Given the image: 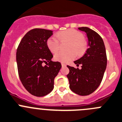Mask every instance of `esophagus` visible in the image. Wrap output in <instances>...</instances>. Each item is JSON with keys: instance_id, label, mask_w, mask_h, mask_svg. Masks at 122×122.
I'll list each match as a JSON object with an SVG mask.
<instances>
[{"instance_id": "esophagus-1", "label": "esophagus", "mask_w": 122, "mask_h": 122, "mask_svg": "<svg viewBox=\"0 0 122 122\" xmlns=\"http://www.w3.org/2000/svg\"><path fill=\"white\" fill-rule=\"evenodd\" d=\"M61 64H62V67H65V66H66V64L65 63H61Z\"/></svg>"}]
</instances>
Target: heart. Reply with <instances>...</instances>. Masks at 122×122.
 Returning a JSON list of instances; mask_svg holds the SVG:
<instances>
[{
    "label": "heart",
    "mask_w": 122,
    "mask_h": 122,
    "mask_svg": "<svg viewBox=\"0 0 122 122\" xmlns=\"http://www.w3.org/2000/svg\"><path fill=\"white\" fill-rule=\"evenodd\" d=\"M56 36L50 37L47 41V46L52 53H55L59 50L60 41L69 42L67 52L59 51L54 55V59L61 62H68L75 58L76 55L81 56L86 51L87 43L81 32L76 30L70 29L60 31L56 34ZM59 39V41L58 40Z\"/></svg>",
    "instance_id": "b5f03b06"
}]
</instances>
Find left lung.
Returning <instances> with one entry per match:
<instances>
[{"label":"left lung","mask_w":122,"mask_h":122,"mask_svg":"<svg viewBox=\"0 0 122 122\" xmlns=\"http://www.w3.org/2000/svg\"><path fill=\"white\" fill-rule=\"evenodd\" d=\"M85 32L89 41L86 53L74 61L81 69L67 65L69 72L67 75L71 90L77 95L86 96L97 90L102 80L107 67V58L104 41L98 33L89 27H78Z\"/></svg>","instance_id":"left-lung-1"}]
</instances>
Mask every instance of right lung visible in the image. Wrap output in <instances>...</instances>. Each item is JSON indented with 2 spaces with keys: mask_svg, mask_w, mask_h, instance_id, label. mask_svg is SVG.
<instances>
[{
  "mask_svg": "<svg viewBox=\"0 0 122 122\" xmlns=\"http://www.w3.org/2000/svg\"><path fill=\"white\" fill-rule=\"evenodd\" d=\"M53 31L33 29L22 38L17 49L16 60L18 75L26 90L33 96L44 97L54 88V80L62 67L52 62L53 56L47 46ZM44 63H48L43 66Z\"/></svg>",
  "mask_w": 122,
  "mask_h": 122,
  "instance_id": "obj_1",
  "label": "right lung"
}]
</instances>
